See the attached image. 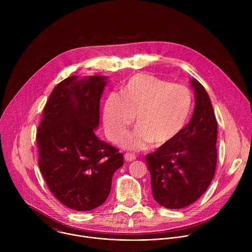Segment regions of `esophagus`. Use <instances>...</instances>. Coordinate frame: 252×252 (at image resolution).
<instances>
[{"label": "esophagus", "mask_w": 252, "mask_h": 252, "mask_svg": "<svg viewBox=\"0 0 252 252\" xmlns=\"http://www.w3.org/2000/svg\"><path fill=\"white\" fill-rule=\"evenodd\" d=\"M135 158H136V157H135V155H133V154L126 153V154L125 155V159H126V161H133Z\"/></svg>", "instance_id": "1"}]
</instances>
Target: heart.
Returning <instances> with one entry per match:
<instances>
[{
	"mask_svg": "<svg viewBox=\"0 0 252 252\" xmlns=\"http://www.w3.org/2000/svg\"><path fill=\"white\" fill-rule=\"evenodd\" d=\"M191 105V94L185 86L136 74L127 80L122 93L107 95L103 123L109 137L119 141L136 118L137 126L124 137V146L134 151L148 148L151 142L160 147L182 131Z\"/></svg>",
	"mask_w": 252,
	"mask_h": 252,
	"instance_id": "1",
	"label": "heart"
}]
</instances>
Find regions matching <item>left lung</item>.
I'll return each instance as SVG.
<instances>
[{"mask_svg": "<svg viewBox=\"0 0 252 252\" xmlns=\"http://www.w3.org/2000/svg\"><path fill=\"white\" fill-rule=\"evenodd\" d=\"M195 105L189 123L172 140L147 155L153 196L160 205L184 208L209 187L217 167L218 123L203 86L190 80Z\"/></svg>", "mask_w": 252, "mask_h": 252, "instance_id": "obj_1", "label": "left lung"}]
</instances>
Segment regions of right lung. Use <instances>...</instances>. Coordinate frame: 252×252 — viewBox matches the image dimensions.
<instances>
[{"label": "right lung", "instance_id": "obj_1", "mask_svg": "<svg viewBox=\"0 0 252 252\" xmlns=\"http://www.w3.org/2000/svg\"><path fill=\"white\" fill-rule=\"evenodd\" d=\"M107 78L69 77L53 90L38 127L39 166L64 206L88 211L101 205L124 164L119 150L97 138L99 100Z\"/></svg>", "mask_w": 252, "mask_h": 252}]
</instances>
